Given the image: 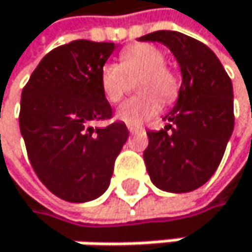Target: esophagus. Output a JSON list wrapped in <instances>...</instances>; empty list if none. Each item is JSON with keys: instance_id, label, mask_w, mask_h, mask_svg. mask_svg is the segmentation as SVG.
Wrapping results in <instances>:
<instances>
[{"instance_id": "obj_1", "label": "esophagus", "mask_w": 252, "mask_h": 252, "mask_svg": "<svg viewBox=\"0 0 252 252\" xmlns=\"http://www.w3.org/2000/svg\"><path fill=\"white\" fill-rule=\"evenodd\" d=\"M128 131H130V133H136V131H142V128L134 127V125H128Z\"/></svg>"}]
</instances>
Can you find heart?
<instances>
[{
    "mask_svg": "<svg viewBox=\"0 0 252 252\" xmlns=\"http://www.w3.org/2000/svg\"><path fill=\"white\" fill-rule=\"evenodd\" d=\"M164 54L157 46L139 43L125 48L119 63H105L99 71V86L109 102H119L127 89V77L142 74L137 89L142 95L125 101L118 118L128 125H142L161 110V99L172 102L178 96L180 81L164 64Z\"/></svg>",
    "mask_w": 252,
    "mask_h": 252,
    "instance_id": "b5f03b06",
    "label": "heart"
}]
</instances>
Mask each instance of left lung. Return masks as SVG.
I'll return each mask as SVG.
<instances>
[{"label": "left lung", "mask_w": 252, "mask_h": 252, "mask_svg": "<svg viewBox=\"0 0 252 252\" xmlns=\"http://www.w3.org/2000/svg\"><path fill=\"white\" fill-rule=\"evenodd\" d=\"M139 40L166 45L183 78L174 109L163 118L166 127L147 133V171L164 192L195 190L218 169L234 128L231 80L216 54L193 37L160 30Z\"/></svg>", "instance_id": "1"}]
</instances>
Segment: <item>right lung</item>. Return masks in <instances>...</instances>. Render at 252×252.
Instances as JSON below:
<instances>
[{"instance_id": "add662e5", "label": "right lung", "mask_w": 252, "mask_h": 252, "mask_svg": "<svg viewBox=\"0 0 252 252\" xmlns=\"http://www.w3.org/2000/svg\"><path fill=\"white\" fill-rule=\"evenodd\" d=\"M116 50L110 42L74 40L48 53L21 96L19 128L39 180L56 196L88 202L107 190L128 130L112 118L99 71Z\"/></svg>"}]
</instances>
